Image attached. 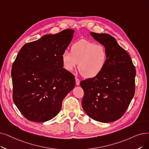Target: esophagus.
Wrapping results in <instances>:
<instances>
[{
    "instance_id": "obj_1",
    "label": "esophagus",
    "mask_w": 149,
    "mask_h": 149,
    "mask_svg": "<svg viewBox=\"0 0 149 149\" xmlns=\"http://www.w3.org/2000/svg\"><path fill=\"white\" fill-rule=\"evenodd\" d=\"M75 84L77 86L80 85V80L78 78H77V77H75Z\"/></svg>"
}]
</instances>
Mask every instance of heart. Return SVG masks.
I'll return each instance as SVG.
<instances>
[{"label": "heart", "mask_w": 149, "mask_h": 149, "mask_svg": "<svg viewBox=\"0 0 149 149\" xmlns=\"http://www.w3.org/2000/svg\"><path fill=\"white\" fill-rule=\"evenodd\" d=\"M108 60L107 50L101 44L85 40L74 43L70 52L66 50L61 55L63 68L72 72L78 63V69L86 79H93L104 69Z\"/></svg>", "instance_id": "1"}]
</instances>
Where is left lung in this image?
Segmentation results:
<instances>
[{
	"label": "left lung",
	"mask_w": 149,
	"mask_h": 149,
	"mask_svg": "<svg viewBox=\"0 0 149 149\" xmlns=\"http://www.w3.org/2000/svg\"><path fill=\"white\" fill-rule=\"evenodd\" d=\"M90 34L105 47L108 60L99 75L81 81L82 107L93 119L111 122L124 115L133 97L136 69L130 55L114 37L107 33Z\"/></svg>",
	"instance_id": "left-lung-1"
}]
</instances>
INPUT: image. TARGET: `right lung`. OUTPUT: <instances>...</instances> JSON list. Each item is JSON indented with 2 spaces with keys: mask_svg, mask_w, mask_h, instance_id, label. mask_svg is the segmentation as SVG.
<instances>
[{
  "mask_svg": "<svg viewBox=\"0 0 149 149\" xmlns=\"http://www.w3.org/2000/svg\"><path fill=\"white\" fill-rule=\"evenodd\" d=\"M74 33L66 29L45 35L19 52L11 69L13 99L27 119L43 122L54 118L74 89V76L63 68L61 61Z\"/></svg>",
  "mask_w": 149,
  "mask_h": 149,
  "instance_id": "obj_1",
  "label": "right lung"
}]
</instances>
